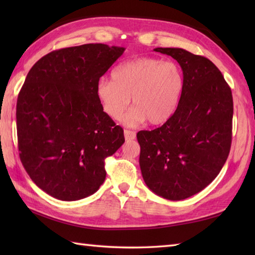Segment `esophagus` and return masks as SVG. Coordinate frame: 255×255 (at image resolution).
Segmentation results:
<instances>
[{
	"mask_svg": "<svg viewBox=\"0 0 255 255\" xmlns=\"http://www.w3.org/2000/svg\"><path fill=\"white\" fill-rule=\"evenodd\" d=\"M124 134H125V139L127 140V141H130V140L136 139V132L131 131V130H124Z\"/></svg>",
	"mask_w": 255,
	"mask_h": 255,
	"instance_id": "1",
	"label": "esophagus"
}]
</instances>
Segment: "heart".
I'll return each mask as SVG.
<instances>
[{
	"label": "heart",
	"mask_w": 255,
	"mask_h": 255,
	"mask_svg": "<svg viewBox=\"0 0 255 255\" xmlns=\"http://www.w3.org/2000/svg\"><path fill=\"white\" fill-rule=\"evenodd\" d=\"M184 88L185 79L178 64L160 58L141 57L117 66L112 80L101 79L96 84V96L103 112L114 121L123 116L131 97L134 106L123 123L136 126L147 119L156 126L174 115Z\"/></svg>",
	"instance_id": "1"
}]
</instances>
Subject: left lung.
<instances>
[{"label": "left lung", "mask_w": 255, "mask_h": 255, "mask_svg": "<svg viewBox=\"0 0 255 255\" xmlns=\"http://www.w3.org/2000/svg\"><path fill=\"white\" fill-rule=\"evenodd\" d=\"M180 64L185 88L177 110L153 130L137 133L139 164L158 196L182 200L209 185L228 158L234 102L229 85L207 58L182 48H155Z\"/></svg>", "instance_id": "1"}]
</instances>
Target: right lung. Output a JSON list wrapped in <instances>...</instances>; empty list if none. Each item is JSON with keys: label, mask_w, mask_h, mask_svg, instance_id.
Returning a JSON list of instances; mask_svg holds the SVG:
<instances>
[{"label": "right lung", "mask_w": 255, "mask_h": 255, "mask_svg": "<svg viewBox=\"0 0 255 255\" xmlns=\"http://www.w3.org/2000/svg\"><path fill=\"white\" fill-rule=\"evenodd\" d=\"M124 47L86 44L55 50L27 74L16 105L19 158L36 185L73 202L105 181L104 161L125 142L103 112L96 84Z\"/></svg>", "instance_id": "add662e5"}]
</instances>
